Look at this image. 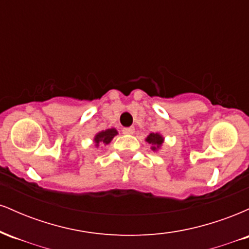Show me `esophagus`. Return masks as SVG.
Listing matches in <instances>:
<instances>
[{"label":"esophagus","mask_w":249,"mask_h":249,"mask_svg":"<svg viewBox=\"0 0 249 249\" xmlns=\"http://www.w3.org/2000/svg\"><path fill=\"white\" fill-rule=\"evenodd\" d=\"M123 133L124 134H133L134 133V127H125L123 128Z\"/></svg>","instance_id":"obj_1"}]
</instances>
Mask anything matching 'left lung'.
<instances>
[{"mask_svg": "<svg viewBox=\"0 0 249 249\" xmlns=\"http://www.w3.org/2000/svg\"><path fill=\"white\" fill-rule=\"evenodd\" d=\"M165 138L158 132H152L145 138V142H147L148 144H151V150L153 152H158L159 150H161L162 145H164Z\"/></svg>", "mask_w": 249, "mask_h": 249, "instance_id": "obj_1", "label": "left lung"}]
</instances>
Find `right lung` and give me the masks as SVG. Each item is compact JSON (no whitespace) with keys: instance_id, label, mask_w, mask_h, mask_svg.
<instances>
[{"instance_id":"obj_1","label":"right lung","mask_w":249,"mask_h":249,"mask_svg":"<svg viewBox=\"0 0 249 249\" xmlns=\"http://www.w3.org/2000/svg\"><path fill=\"white\" fill-rule=\"evenodd\" d=\"M118 134V131L115 127L107 128V130H102L97 132L93 137V144L96 147L102 146V145H108L113 138Z\"/></svg>"}]
</instances>
